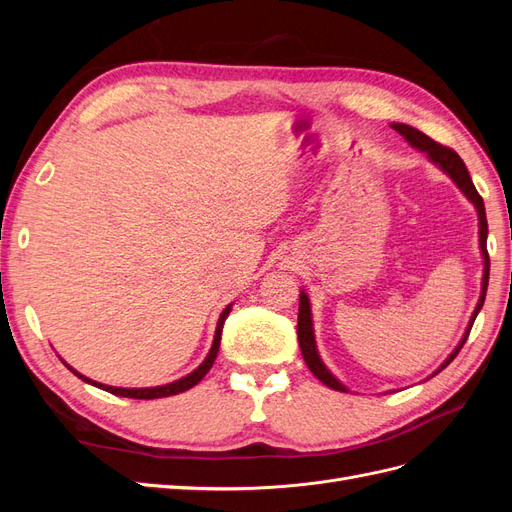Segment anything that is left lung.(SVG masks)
<instances>
[{
	"mask_svg": "<svg viewBox=\"0 0 512 512\" xmlns=\"http://www.w3.org/2000/svg\"><path fill=\"white\" fill-rule=\"evenodd\" d=\"M393 128H395L401 136H404L412 147L425 151L427 158H429L431 162H436V164L444 170V173L459 185L461 192L472 200L476 211H478V222H480V250H483V256H485L483 292H480V299H478V305H476L474 314H472V320H470V327H468L466 335H463L461 344L455 348V352H453L451 356H448L446 363L438 369V371H442V369H444L448 363H451V361L455 359V356L459 354V350L463 348V344H466V339H468V335H470V331H472V324H474V320H476V316H478V312H480V307H483V303H485L487 284H489V254H487V215H485V203H483V198H480V194L476 192L474 183H472V177H470V173H468V168H466V164H463V160L457 156L455 149L436 143V141H433V138H429L427 134L418 132V130L412 128V126H406V123H393ZM297 333H299V346H301V352H303V359H305L309 371H312V374H314L322 384H327L329 389L346 391V386H344L342 382H339V380L331 374V371L322 365V361H320L318 350H316V342H314L312 312H309V299H307L305 292H301V297H299V322H297ZM438 371H436V374H438Z\"/></svg>",
	"mask_w": 512,
	"mask_h": 512,
	"instance_id": "1",
	"label": "left lung"
}]
</instances>
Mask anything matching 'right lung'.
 <instances>
[{
    "instance_id": "1",
    "label": "right lung",
    "mask_w": 512,
    "mask_h": 512,
    "mask_svg": "<svg viewBox=\"0 0 512 512\" xmlns=\"http://www.w3.org/2000/svg\"><path fill=\"white\" fill-rule=\"evenodd\" d=\"M228 314H230V305L224 309L222 316H220L218 329H215L213 346H211V350H209V354H207V359L203 361V365H200L198 369H194L190 376H185V378H181V380H177V382H170V384H166V386H156V389H117V386H106V384H100V382H94V380H89V378L81 376L79 371H74L70 365H66V367L72 371L74 376H79L81 380H85V382H89V384H94V386H98V389H104V391L113 393V395H117V397H130V399H160V397L179 395V393H183V391L192 389V386H196L200 380H203V378L207 376V371L211 369V365H213V361H215V356H218L220 339H222V329H224V320L228 318Z\"/></svg>"
}]
</instances>
